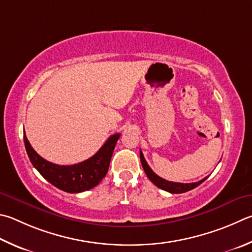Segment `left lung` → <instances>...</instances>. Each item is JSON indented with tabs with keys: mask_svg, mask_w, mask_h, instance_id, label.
Wrapping results in <instances>:
<instances>
[{
	"mask_svg": "<svg viewBox=\"0 0 252 252\" xmlns=\"http://www.w3.org/2000/svg\"><path fill=\"white\" fill-rule=\"evenodd\" d=\"M140 158H141L142 167H143L146 176L149 177V180L152 182L155 186H158V189H161L163 190H166V191H168V193H172V194L185 193V191H189L190 189H195V187H197L198 185L202 184V183L206 180V178H207V177H205L199 182L185 183V184H184V183H175V182L166 181V180H164V178L157 175V174H155L152 170H151V167L148 165V163H146L145 158H144L143 154H142L141 151H140Z\"/></svg>",
	"mask_w": 252,
	"mask_h": 252,
	"instance_id": "1",
	"label": "left lung"
}]
</instances>
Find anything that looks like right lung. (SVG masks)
I'll return each mask as SVG.
<instances>
[{
    "instance_id": "obj_1",
    "label": "right lung",
    "mask_w": 252,
    "mask_h": 252,
    "mask_svg": "<svg viewBox=\"0 0 252 252\" xmlns=\"http://www.w3.org/2000/svg\"><path fill=\"white\" fill-rule=\"evenodd\" d=\"M120 135V133L111 135L94 157L74 165H58L46 161L32 148L25 132L24 143L30 161L45 180L67 193H81L94 189L106 176L114 146Z\"/></svg>"
}]
</instances>
